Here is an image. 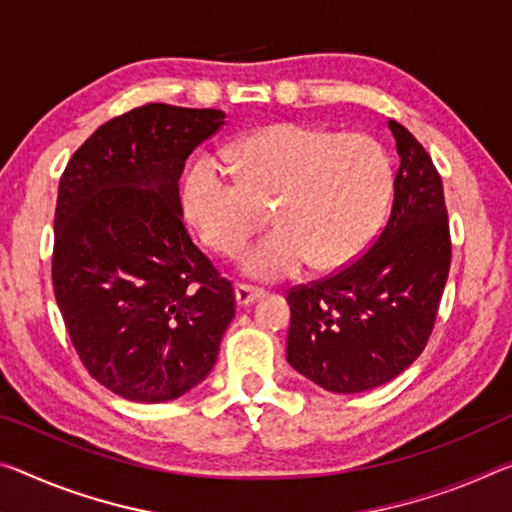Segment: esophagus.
<instances>
[{"label": "esophagus", "instance_id": "1", "mask_svg": "<svg viewBox=\"0 0 512 512\" xmlns=\"http://www.w3.org/2000/svg\"><path fill=\"white\" fill-rule=\"evenodd\" d=\"M262 296H264V291L257 289V287H250V285H237V287H234V298H237V305L239 307L253 305L255 300H259Z\"/></svg>", "mask_w": 512, "mask_h": 512}]
</instances>
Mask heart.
<instances>
[{"label":"heart","mask_w":512,"mask_h":512,"mask_svg":"<svg viewBox=\"0 0 512 512\" xmlns=\"http://www.w3.org/2000/svg\"><path fill=\"white\" fill-rule=\"evenodd\" d=\"M230 157L239 182L212 154L193 161L182 182V209L209 248L234 253L262 225V205L279 198L278 230L239 257L250 278H289L310 262L319 271L342 269L383 223L392 166L369 134L280 123L232 145Z\"/></svg>","instance_id":"obj_1"}]
</instances>
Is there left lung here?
Returning <instances> with one entry per match:
<instances>
[{"mask_svg":"<svg viewBox=\"0 0 512 512\" xmlns=\"http://www.w3.org/2000/svg\"><path fill=\"white\" fill-rule=\"evenodd\" d=\"M387 127L401 164L383 232L358 262L287 294V362L335 394L385 385L419 358L449 278L442 177L408 129Z\"/></svg>","mask_w":512,"mask_h":512,"instance_id":"8db88e82","label":"left lung"}]
</instances>
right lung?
Returning <instances> with one entry per match:
<instances>
[{
	"instance_id": "1",
	"label": "right lung",
	"mask_w": 512,
	"mask_h": 512,
	"mask_svg": "<svg viewBox=\"0 0 512 512\" xmlns=\"http://www.w3.org/2000/svg\"><path fill=\"white\" fill-rule=\"evenodd\" d=\"M223 125L218 109L145 104L97 127L61 175L56 303L88 373L127 401L191 392L234 319L232 285L186 232L177 184Z\"/></svg>"
}]
</instances>
